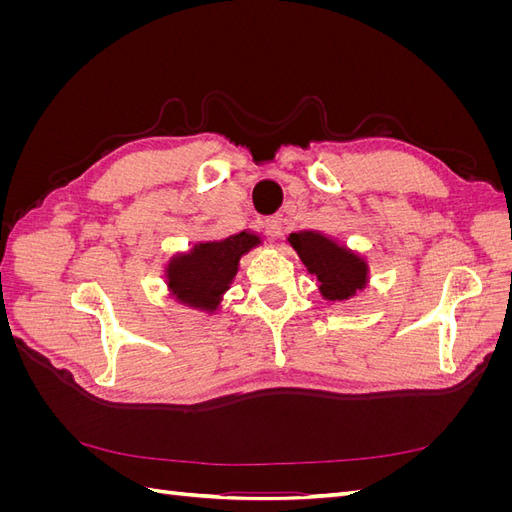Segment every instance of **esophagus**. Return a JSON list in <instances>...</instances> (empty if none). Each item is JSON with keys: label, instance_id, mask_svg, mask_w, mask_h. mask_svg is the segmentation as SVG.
Wrapping results in <instances>:
<instances>
[{"label": "esophagus", "instance_id": "esophagus-1", "mask_svg": "<svg viewBox=\"0 0 512 512\" xmlns=\"http://www.w3.org/2000/svg\"><path fill=\"white\" fill-rule=\"evenodd\" d=\"M284 230V222H282V215H271L269 220H265V232L271 239H277L282 235Z\"/></svg>", "mask_w": 512, "mask_h": 512}]
</instances>
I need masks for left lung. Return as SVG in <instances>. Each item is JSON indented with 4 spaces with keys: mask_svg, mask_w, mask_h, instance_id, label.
<instances>
[{
    "mask_svg": "<svg viewBox=\"0 0 512 512\" xmlns=\"http://www.w3.org/2000/svg\"><path fill=\"white\" fill-rule=\"evenodd\" d=\"M307 273L316 275L318 290L324 301L344 303L356 297L369 284L367 258L350 250L342 241L320 230L290 232L286 239Z\"/></svg>",
    "mask_w": 512,
    "mask_h": 512,
    "instance_id": "obj_1",
    "label": "left lung"
}]
</instances>
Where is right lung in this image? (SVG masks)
Instances as JSON below:
<instances>
[{
    "label": "right lung",
    "mask_w": 512,
    "mask_h": 512,
    "mask_svg": "<svg viewBox=\"0 0 512 512\" xmlns=\"http://www.w3.org/2000/svg\"><path fill=\"white\" fill-rule=\"evenodd\" d=\"M258 245H262L258 232L241 230L226 239L198 241L190 250L173 254L164 267L168 294L185 307L218 314L241 258Z\"/></svg>",
    "instance_id": "1"
}]
</instances>
